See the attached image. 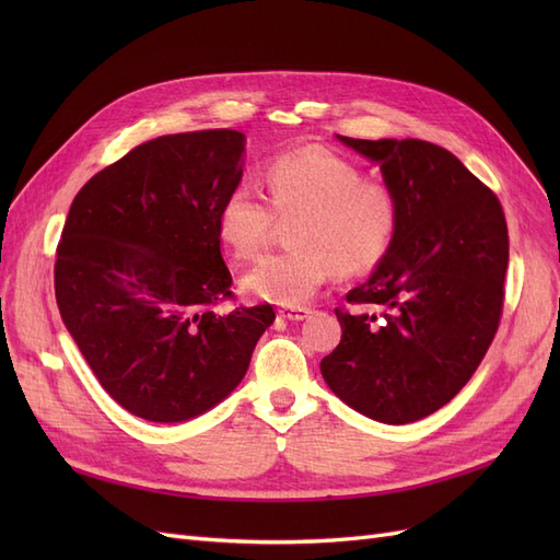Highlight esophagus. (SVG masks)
Returning a JSON list of instances; mask_svg holds the SVG:
<instances>
[{"mask_svg":"<svg viewBox=\"0 0 560 560\" xmlns=\"http://www.w3.org/2000/svg\"><path fill=\"white\" fill-rule=\"evenodd\" d=\"M311 313H313V311L306 308V306H282V308L278 311V315H280L282 319H290V322L306 319Z\"/></svg>","mask_w":560,"mask_h":560,"instance_id":"esophagus-1","label":"esophagus"}]
</instances>
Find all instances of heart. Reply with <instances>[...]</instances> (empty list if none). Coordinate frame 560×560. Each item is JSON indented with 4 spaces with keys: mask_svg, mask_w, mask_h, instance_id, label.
I'll use <instances>...</instances> for the list:
<instances>
[{
    "mask_svg": "<svg viewBox=\"0 0 560 560\" xmlns=\"http://www.w3.org/2000/svg\"><path fill=\"white\" fill-rule=\"evenodd\" d=\"M261 200L247 186L231 189L217 210V233L235 259H252L289 224L292 249L266 257L243 276V290L280 306L311 299L336 270L360 276L376 268L399 233V200L360 165L322 147L270 159Z\"/></svg>",
    "mask_w": 560,
    "mask_h": 560,
    "instance_id": "obj_1",
    "label": "heart"
}]
</instances>
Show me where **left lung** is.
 Instances as JSON below:
<instances>
[{
	"mask_svg": "<svg viewBox=\"0 0 560 560\" xmlns=\"http://www.w3.org/2000/svg\"><path fill=\"white\" fill-rule=\"evenodd\" d=\"M399 200V233L371 278L336 308L341 343L319 362L354 411L406 425L442 409L493 343L510 264L498 196L425 140H354Z\"/></svg>",
	"mask_w": 560,
	"mask_h": 560,
	"instance_id": "obj_1",
	"label": "left lung"
}]
</instances>
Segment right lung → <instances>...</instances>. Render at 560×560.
<instances>
[{
  "instance_id": "add662e5",
  "label": "right lung",
  "mask_w": 560,
  "mask_h": 560,
  "mask_svg": "<svg viewBox=\"0 0 560 560\" xmlns=\"http://www.w3.org/2000/svg\"><path fill=\"white\" fill-rule=\"evenodd\" d=\"M245 135L196 130L135 147L72 200L56 301L107 395L132 416L182 422L245 376L276 313L233 301L217 210L241 184Z\"/></svg>"
}]
</instances>
